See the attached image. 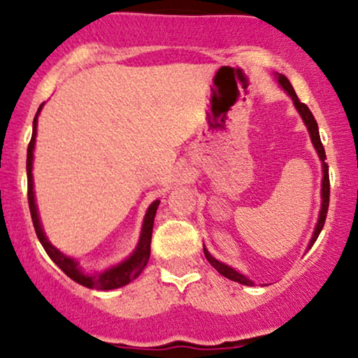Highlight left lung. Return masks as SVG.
Masks as SVG:
<instances>
[{
    "label": "left lung",
    "mask_w": 358,
    "mask_h": 358,
    "mask_svg": "<svg viewBox=\"0 0 358 358\" xmlns=\"http://www.w3.org/2000/svg\"><path fill=\"white\" fill-rule=\"evenodd\" d=\"M275 76H277L278 85L282 86V88L285 90V93L288 94V96L292 98V101H294V105H295L296 111H299V115L302 116L305 127H307V130H308L310 140H312V143H313V148L317 150L318 158H320V162H322V173H324V175H322V206H320V213H318V220H317L315 230H313V235H312V238H310V243H308V247H307V250H308V248H312L313 243H315V240L318 238V235H320L322 228H324V225H325L327 210H329V201H330L329 165H327V163H325V158H327L325 157V150H324V145H322V141H320V135H318V124L315 122V118H313L312 111L308 110V106L305 105V103H302V101L299 100V96H296L294 86L290 85V81L287 80V76L278 75V73ZM203 252H205L206 260L210 262V265H212L218 273L223 275V277H227L228 280H234V282L242 283V285H253L252 280L245 277L243 273H240L238 270H235L234 266H228L225 264H222V262H218L217 258L212 257V253H210L205 247H203Z\"/></svg>",
    "instance_id": "left-lung-1"
}]
</instances>
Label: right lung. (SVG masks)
Returning a JSON list of instances; mask_svg holds the SVG:
<instances>
[{
    "instance_id": "obj_1",
    "label": "right lung",
    "mask_w": 358,
    "mask_h": 358,
    "mask_svg": "<svg viewBox=\"0 0 358 358\" xmlns=\"http://www.w3.org/2000/svg\"><path fill=\"white\" fill-rule=\"evenodd\" d=\"M45 103H41L40 108H38L36 115L33 120V135L31 141L28 145V155H27V171H28V203H29V212H31L34 231H36L38 240H40L43 248L46 250L48 257L55 262L64 273L68 275L71 280H75L76 283L83 285L86 288H94V290H113V288H120L128 285L133 282L138 275L143 272V268L148 264L150 258V243H152V231H153V222L155 215H157L158 205L160 200H155L152 205L146 210L143 225H141L140 231V240H138L136 248L133 250V253L128 258H124L123 262H120L118 265L110 266V268L103 270V272L96 273H86L83 272L78 262L75 258L64 255L63 252H59L55 245L46 238L45 231H43L40 215H38V206L36 200H34V190H33V152H34V143H36V128H38V115L43 108Z\"/></svg>"
}]
</instances>
